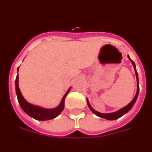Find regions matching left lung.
<instances>
[{
	"mask_svg": "<svg viewBox=\"0 0 152 152\" xmlns=\"http://www.w3.org/2000/svg\"><path fill=\"white\" fill-rule=\"evenodd\" d=\"M128 58H129L130 61H132V65H133L134 68H135V75H136V77H137V93L136 94H135V96L134 97V99L132 100V102L130 103H129L128 105L126 106L125 107H123V108H122L121 110H119L116 111V112L115 113H100L97 112V111L94 110V109L91 107V106L89 104V102H88V100H87V102H88V107H89V108L91 109V110L95 114V115H96V116H98L99 117H101V118H104V119H108V120H114V119H119V117H121V116H123V115H124L125 113H126L127 112H129V111L131 110V108L132 107H133L134 103H135V101H136L137 100V97H138V95H139V78H138V74H137V72H136V69H135V63L133 62V61L132 60L130 59V58L129 57Z\"/></svg>",
	"mask_w": 152,
	"mask_h": 152,
	"instance_id": "left-lung-1",
	"label": "left lung"
}]
</instances>
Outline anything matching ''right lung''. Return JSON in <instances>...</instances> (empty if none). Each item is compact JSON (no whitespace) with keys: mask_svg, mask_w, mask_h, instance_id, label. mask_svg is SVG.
<instances>
[{"mask_svg":"<svg viewBox=\"0 0 152 152\" xmlns=\"http://www.w3.org/2000/svg\"><path fill=\"white\" fill-rule=\"evenodd\" d=\"M19 70V67H18ZM15 85H16V94L17 96V100H18L19 104L20 105L21 108L23 109V110L28 114L29 116L33 117V119H37V120H49V119H52L56 118L62 112L63 109L64 107V99L69 93L71 88L68 89L67 93L63 96L62 100H61V103L59 106L55 109H52V110H46V109L41 108V107H36V106H33L30 103H28L27 101L25 100L23 96L21 94L20 91L19 89L18 85V75L17 76V78L15 80Z\"/></svg>","mask_w":152,"mask_h":152,"instance_id":"1","label":"right lung"}]
</instances>
